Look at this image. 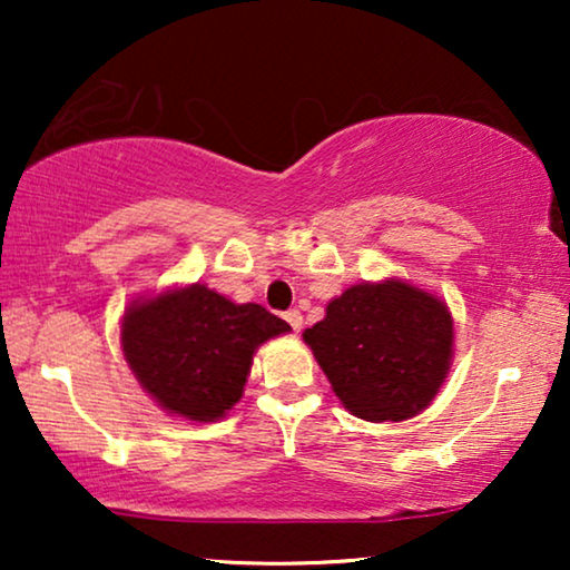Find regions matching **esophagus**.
<instances>
[{
  "label": "esophagus",
  "instance_id": "esophagus-1",
  "mask_svg": "<svg viewBox=\"0 0 570 570\" xmlns=\"http://www.w3.org/2000/svg\"><path fill=\"white\" fill-rule=\"evenodd\" d=\"M285 322L291 324L295 332H301V326H303V314H301L298 308H291V311H287V314H285Z\"/></svg>",
  "mask_w": 570,
  "mask_h": 570
}]
</instances>
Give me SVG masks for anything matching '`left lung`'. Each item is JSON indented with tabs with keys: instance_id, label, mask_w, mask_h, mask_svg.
<instances>
[{
	"instance_id": "1",
	"label": "left lung",
	"mask_w": 570,
	"mask_h": 570,
	"mask_svg": "<svg viewBox=\"0 0 570 570\" xmlns=\"http://www.w3.org/2000/svg\"><path fill=\"white\" fill-rule=\"evenodd\" d=\"M303 342L350 415L402 423L441 392L454 361V318L439 295L386 277L332 298Z\"/></svg>"
}]
</instances>
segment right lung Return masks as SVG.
<instances>
[{"label":"right lung","instance_id":"1","mask_svg":"<svg viewBox=\"0 0 570 570\" xmlns=\"http://www.w3.org/2000/svg\"><path fill=\"white\" fill-rule=\"evenodd\" d=\"M291 332L259 303H236L207 285L139 295L124 308V361L170 417L215 423L244 396L254 353Z\"/></svg>","mask_w":570,"mask_h":570}]
</instances>
